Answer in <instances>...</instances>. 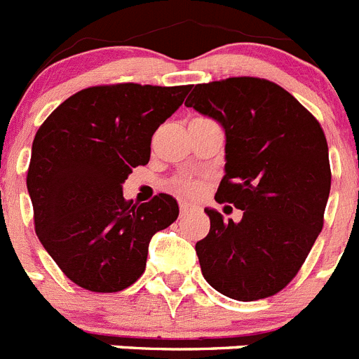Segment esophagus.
Listing matches in <instances>:
<instances>
[{
  "label": "esophagus",
  "instance_id": "1",
  "mask_svg": "<svg viewBox=\"0 0 359 359\" xmlns=\"http://www.w3.org/2000/svg\"><path fill=\"white\" fill-rule=\"evenodd\" d=\"M194 208V205L190 201H187V199H180V210H182V214H187L189 210H192Z\"/></svg>",
  "mask_w": 359,
  "mask_h": 359
}]
</instances>
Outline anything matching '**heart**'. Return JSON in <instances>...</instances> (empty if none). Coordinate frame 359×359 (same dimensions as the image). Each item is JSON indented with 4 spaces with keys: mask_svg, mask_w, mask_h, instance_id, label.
Here are the masks:
<instances>
[{
    "mask_svg": "<svg viewBox=\"0 0 359 359\" xmlns=\"http://www.w3.org/2000/svg\"><path fill=\"white\" fill-rule=\"evenodd\" d=\"M177 187H180L183 192H190V194H192V192H198V185H196L194 182H182Z\"/></svg>",
    "mask_w": 359,
    "mask_h": 359,
    "instance_id": "heart-1",
    "label": "heart"
}]
</instances>
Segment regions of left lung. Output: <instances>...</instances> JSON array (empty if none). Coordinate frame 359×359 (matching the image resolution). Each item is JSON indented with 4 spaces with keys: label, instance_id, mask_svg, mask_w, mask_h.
<instances>
[{
    "label": "left lung",
    "instance_id": "8db88e82",
    "mask_svg": "<svg viewBox=\"0 0 359 359\" xmlns=\"http://www.w3.org/2000/svg\"><path fill=\"white\" fill-rule=\"evenodd\" d=\"M187 107L224 131V177L217 203L243 219L205 208L210 231L196 243L203 277L241 302L271 297L293 280L323 226L331 190L325 135L318 120L266 79L231 77L198 84Z\"/></svg>",
    "mask_w": 359,
    "mask_h": 359
}]
</instances>
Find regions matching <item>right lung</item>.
Listing matches in <instances>:
<instances>
[{
  "label": "right lung",
  "mask_w": 359,
  "mask_h": 359,
  "mask_svg": "<svg viewBox=\"0 0 359 359\" xmlns=\"http://www.w3.org/2000/svg\"><path fill=\"white\" fill-rule=\"evenodd\" d=\"M189 86H93L66 98L36 133L27 189L36 233L62 273L84 290L115 293L145 271L149 243L177 219L172 196L123 199L149 163L151 138Z\"/></svg>",
  "instance_id": "add662e5"
}]
</instances>
